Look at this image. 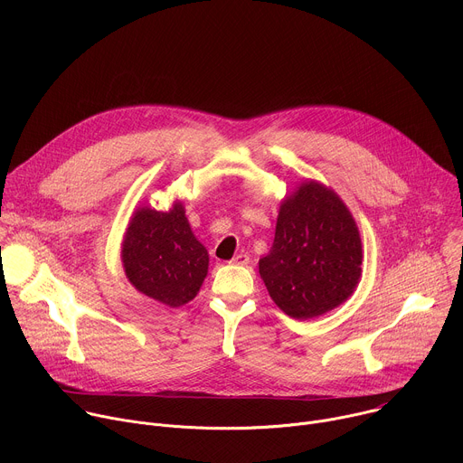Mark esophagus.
Masks as SVG:
<instances>
[{
    "label": "esophagus",
    "mask_w": 463,
    "mask_h": 463,
    "mask_svg": "<svg viewBox=\"0 0 463 463\" xmlns=\"http://www.w3.org/2000/svg\"><path fill=\"white\" fill-rule=\"evenodd\" d=\"M231 263H234V266H247V263H249V254L240 252V254H236V256L231 260Z\"/></svg>",
    "instance_id": "1"
}]
</instances>
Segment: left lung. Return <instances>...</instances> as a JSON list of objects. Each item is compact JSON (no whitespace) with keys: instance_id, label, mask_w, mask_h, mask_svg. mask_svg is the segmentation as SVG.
<instances>
[{"instance_id":"left-lung-1","label":"left lung","mask_w":463,"mask_h":463,"mask_svg":"<svg viewBox=\"0 0 463 463\" xmlns=\"http://www.w3.org/2000/svg\"><path fill=\"white\" fill-rule=\"evenodd\" d=\"M363 243L341 195L315 179L289 192L271 250L258 271L273 302L291 318L320 317L346 302L361 280Z\"/></svg>"}]
</instances>
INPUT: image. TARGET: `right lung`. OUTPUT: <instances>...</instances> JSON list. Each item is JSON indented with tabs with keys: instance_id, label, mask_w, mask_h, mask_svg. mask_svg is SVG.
Returning <instances> with one entry per match:
<instances>
[{
	"instance_id": "obj_1",
	"label": "right lung",
	"mask_w": 463,
	"mask_h": 463,
	"mask_svg": "<svg viewBox=\"0 0 463 463\" xmlns=\"http://www.w3.org/2000/svg\"><path fill=\"white\" fill-rule=\"evenodd\" d=\"M120 260L129 284L168 307L190 302L209 273V252L194 236L179 200L168 211L148 205L134 211L120 245Z\"/></svg>"
}]
</instances>
